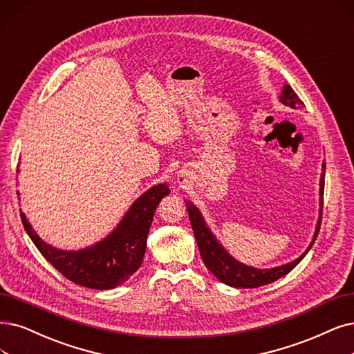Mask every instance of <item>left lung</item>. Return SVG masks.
Segmentation results:
<instances>
[{
    "instance_id": "8db88e82",
    "label": "left lung",
    "mask_w": 354,
    "mask_h": 354,
    "mask_svg": "<svg viewBox=\"0 0 354 354\" xmlns=\"http://www.w3.org/2000/svg\"><path fill=\"white\" fill-rule=\"evenodd\" d=\"M280 102L286 106H290L296 109L297 106H302L304 102L299 99V96L295 93L293 88L289 84H284L281 95H280ZM324 180H325V163H322V174H321V180H319V218H318V225L315 229V234H313L312 243L309 245L305 254L300 255L297 259L292 261L289 264H284L276 268H268V270H259L254 268L250 266H245L239 261L234 259L227 254L223 246L218 243L212 230L208 229L205 225V221L200 213V210L195 207L191 201H185L187 204V210L188 216L191 220V226L195 234V239H197L198 250L201 254V258L204 261L205 267L210 270L214 277H217L221 283H225L230 287H243V289H250V287H259V286H266L272 281H276L281 277H284L287 272H290L300 261L304 259V257L308 254V251L312 248L313 242L317 241L319 227H321V218H322V201H324Z\"/></svg>"
}]
</instances>
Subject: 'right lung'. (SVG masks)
Instances as JSON below:
<instances>
[{"label": "right lung", "instance_id": "obj_1", "mask_svg": "<svg viewBox=\"0 0 354 354\" xmlns=\"http://www.w3.org/2000/svg\"><path fill=\"white\" fill-rule=\"evenodd\" d=\"M169 194L166 184L154 185L131 205L111 234L78 251H62L48 245L37 236L24 213H20V217L39 252L65 279L88 289L109 290L124 284L140 268L154 212Z\"/></svg>", "mask_w": 354, "mask_h": 354}]
</instances>
